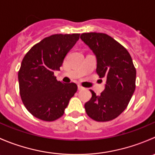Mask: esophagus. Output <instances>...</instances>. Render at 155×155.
I'll return each mask as SVG.
<instances>
[{"mask_svg": "<svg viewBox=\"0 0 155 155\" xmlns=\"http://www.w3.org/2000/svg\"><path fill=\"white\" fill-rule=\"evenodd\" d=\"M78 89H79V90H82V89H84V87L79 85H78Z\"/></svg>", "mask_w": 155, "mask_h": 155, "instance_id": "esophagus-1", "label": "esophagus"}]
</instances>
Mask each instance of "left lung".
I'll use <instances>...</instances> for the list:
<instances>
[{
	"mask_svg": "<svg viewBox=\"0 0 155 155\" xmlns=\"http://www.w3.org/2000/svg\"><path fill=\"white\" fill-rule=\"evenodd\" d=\"M81 40L97 58V73L107 79L100 95L85 104L87 115L97 121H108L121 115L127 107L136 88L137 71L132 58L122 45L104 33H84Z\"/></svg>",
	"mask_w": 155,
	"mask_h": 155,
	"instance_id": "obj_1",
	"label": "left lung"
}]
</instances>
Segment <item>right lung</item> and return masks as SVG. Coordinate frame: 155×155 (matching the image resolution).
I'll return each mask as SVG.
<instances>
[{"label": "right lung", "mask_w": 155, "mask_h": 155, "mask_svg": "<svg viewBox=\"0 0 155 155\" xmlns=\"http://www.w3.org/2000/svg\"><path fill=\"white\" fill-rule=\"evenodd\" d=\"M79 34H54L34 45L25 55L18 73L21 101L36 118L52 121L64 113L76 84L58 81L59 70L68 51L79 39Z\"/></svg>", "instance_id": "add662e5"}]
</instances>
